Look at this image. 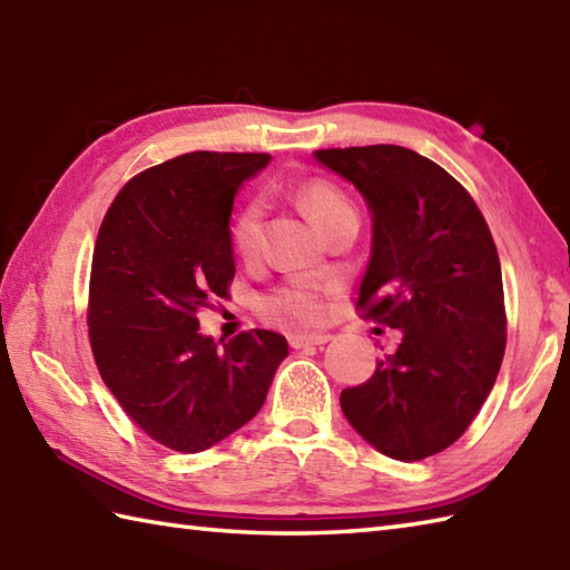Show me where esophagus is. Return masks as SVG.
Instances as JSON below:
<instances>
[{
    "label": "esophagus",
    "instance_id": "esophagus-1",
    "mask_svg": "<svg viewBox=\"0 0 570 570\" xmlns=\"http://www.w3.org/2000/svg\"><path fill=\"white\" fill-rule=\"evenodd\" d=\"M331 341V335H325V333H313V335H304V333H294V335H288V345L292 347H308V345H325Z\"/></svg>",
    "mask_w": 570,
    "mask_h": 570
}]
</instances>
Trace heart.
<instances>
[{"instance_id": "heart-1", "label": "heart", "mask_w": 570, "mask_h": 570, "mask_svg": "<svg viewBox=\"0 0 570 570\" xmlns=\"http://www.w3.org/2000/svg\"><path fill=\"white\" fill-rule=\"evenodd\" d=\"M298 203L304 213L311 217V223L325 235L333 227L343 225L347 220H357V210L347 193L335 186L333 180L325 178H311L306 184L298 186ZM262 220H264V205L262 200H247L235 213L233 225H229V239L239 257L252 259L259 249L262 242ZM325 292L328 286L318 278H294L292 284L274 288L272 294L262 298V313L278 325H296V323H318L325 313Z\"/></svg>"}]
</instances>
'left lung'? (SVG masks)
I'll return each mask as SVG.
<instances>
[{
  "label": "left lung",
  "instance_id": "8db88e82",
  "mask_svg": "<svg viewBox=\"0 0 570 570\" xmlns=\"http://www.w3.org/2000/svg\"><path fill=\"white\" fill-rule=\"evenodd\" d=\"M372 210V257L355 306L402 331L367 382L341 394L343 414L380 453L414 463L468 431L504 357L502 269L470 193L394 144L321 149Z\"/></svg>",
  "mask_w": 570,
  "mask_h": 570
}]
</instances>
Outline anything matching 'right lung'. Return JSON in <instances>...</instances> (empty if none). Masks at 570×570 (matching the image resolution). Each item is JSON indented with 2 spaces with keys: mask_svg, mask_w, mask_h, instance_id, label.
<instances>
[{
  "mask_svg": "<svg viewBox=\"0 0 570 570\" xmlns=\"http://www.w3.org/2000/svg\"><path fill=\"white\" fill-rule=\"evenodd\" d=\"M269 154L190 151L117 193L92 252L88 335L107 390L137 426L200 453L257 416L286 337L254 328L217 345L198 311L235 278L229 215Z\"/></svg>",
  "mask_w": 570,
  "mask_h": 570,
  "instance_id": "1",
  "label": "right lung"
}]
</instances>
